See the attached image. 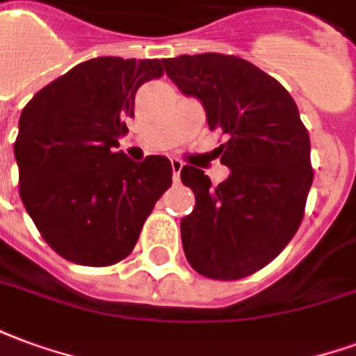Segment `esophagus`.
Masks as SVG:
<instances>
[{"mask_svg":"<svg viewBox=\"0 0 356 356\" xmlns=\"http://www.w3.org/2000/svg\"><path fill=\"white\" fill-rule=\"evenodd\" d=\"M171 170H173V181L175 183H179L181 181V170H183V162L181 160H171Z\"/></svg>","mask_w":356,"mask_h":356,"instance_id":"esophagus-1","label":"esophagus"}]
</instances>
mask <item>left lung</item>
Wrapping results in <instances>:
<instances>
[{"mask_svg":"<svg viewBox=\"0 0 356 356\" xmlns=\"http://www.w3.org/2000/svg\"><path fill=\"white\" fill-rule=\"evenodd\" d=\"M170 80L200 99L217 152L231 175L219 185L185 165L183 185L196 198L181 221L186 261L202 276L238 280L288 246L305 216L313 185L311 140L291 95L257 66L221 53L163 58Z\"/></svg>","mask_w":356,"mask_h":356,"instance_id":"obj_1","label":"left lung"}]
</instances>
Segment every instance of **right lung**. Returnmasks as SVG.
Here are the masks:
<instances>
[{
	"mask_svg": "<svg viewBox=\"0 0 356 356\" xmlns=\"http://www.w3.org/2000/svg\"><path fill=\"white\" fill-rule=\"evenodd\" d=\"M162 76L158 58H91L22 108L15 140L20 198L42 238L68 261L108 267L125 259L171 186L165 156L137 163L116 152L137 89Z\"/></svg>",
	"mask_w": 356,
	"mask_h": 356,
	"instance_id": "obj_1",
	"label": "right lung"
}]
</instances>
